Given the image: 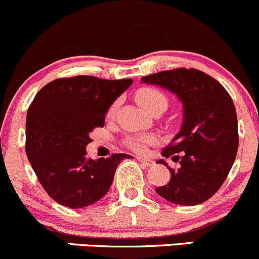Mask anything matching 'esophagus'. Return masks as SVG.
Wrapping results in <instances>:
<instances>
[{"mask_svg": "<svg viewBox=\"0 0 259 259\" xmlns=\"http://www.w3.org/2000/svg\"><path fill=\"white\" fill-rule=\"evenodd\" d=\"M137 159L140 161V164H143V165L145 166V168H149V166H153L154 165V161L151 160V159L143 158V156H138Z\"/></svg>", "mask_w": 259, "mask_h": 259, "instance_id": "obj_1", "label": "esophagus"}]
</instances>
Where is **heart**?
<instances>
[{"label": "heart", "instance_id": "obj_1", "mask_svg": "<svg viewBox=\"0 0 259 259\" xmlns=\"http://www.w3.org/2000/svg\"><path fill=\"white\" fill-rule=\"evenodd\" d=\"M135 99L138 103L146 109L149 113L156 114L163 113L166 110L169 105V99L165 94L158 88H153V86H144L140 88L139 90L135 93ZM117 106H119V101H114L106 110V117L108 119H113L116 114ZM155 142V138L153 135L148 134H137V135H129L124 139V145L129 148L130 150L135 151V153H145L146 146L153 144Z\"/></svg>", "mask_w": 259, "mask_h": 259}]
</instances>
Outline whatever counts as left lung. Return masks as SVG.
Listing matches in <instances>:
<instances>
[{"mask_svg":"<svg viewBox=\"0 0 259 259\" xmlns=\"http://www.w3.org/2000/svg\"><path fill=\"white\" fill-rule=\"evenodd\" d=\"M142 80L173 91L184 105L182 129L161 151L179 168L168 166L170 180L156 193L174 204H200L218 192L236 159L239 138L233 100L222 83L197 69L178 67Z\"/></svg>","mask_w":259,"mask_h":259,"instance_id":"obj_1","label":"left lung"}]
</instances>
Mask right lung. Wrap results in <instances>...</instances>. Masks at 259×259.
<instances>
[{
	"label": "right lung",
	"instance_id": "add662e5",
	"mask_svg": "<svg viewBox=\"0 0 259 259\" xmlns=\"http://www.w3.org/2000/svg\"><path fill=\"white\" fill-rule=\"evenodd\" d=\"M132 79L105 80L88 75L60 77L44 86L26 117V155L45 192L59 204L83 208L100 200L127 154L93 160L85 146L103 127L109 106Z\"/></svg>",
	"mask_w": 259,
	"mask_h": 259
}]
</instances>
